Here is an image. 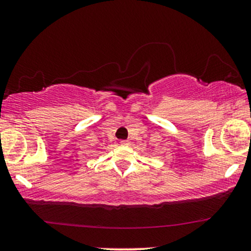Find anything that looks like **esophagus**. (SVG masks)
Masks as SVG:
<instances>
[{
  "mask_svg": "<svg viewBox=\"0 0 251 251\" xmlns=\"http://www.w3.org/2000/svg\"><path fill=\"white\" fill-rule=\"evenodd\" d=\"M120 144H122V145H124V146H126V145H128L129 142H128V140H122Z\"/></svg>",
  "mask_w": 251,
  "mask_h": 251,
  "instance_id": "esophagus-1",
  "label": "esophagus"
}]
</instances>
